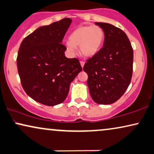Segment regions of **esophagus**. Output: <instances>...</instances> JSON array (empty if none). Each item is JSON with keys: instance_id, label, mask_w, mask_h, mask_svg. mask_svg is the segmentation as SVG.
Segmentation results:
<instances>
[{"instance_id": "esophagus-1", "label": "esophagus", "mask_w": 154, "mask_h": 154, "mask_svg": "<svg viewBox=\"0 0 154 154\" xmlns=\"http://www.w3.org/2000/svg\"><path fill=\"white\" fill-rule=\"evenodd\" d=\"M80 63H81V66H82V67H83V66H84V64H85V61H80Z\"/></svg>"}]
</instances>
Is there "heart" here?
Masks as SVG:
<instances>
[{
	"label": "heart",
	"mask_w": 154,
	"mask_h": 154,
	"mask_svg": "<svg viewBox=\"0 0 154 154\" xmlns=\"http://www.w3.org/2000/svg\"><path fill=\"white\" fill-rule=\"evenodd\" d=\"M104 39L105 32L99 26H81L70 35L66 47L70 53L75 54L76 46H79L82 54L92 57L100 49Z\"/></svg>",
	"instance_id": "b5f03b06"
}]
</instances>
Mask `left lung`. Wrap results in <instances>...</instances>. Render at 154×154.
I'll use <instances>...</instances> for the list:
<instances>
[{"label":"left lung","instance_id":"1","mask_svg":"<svg viewBox=\"0 0 154 154\" xmlns=\"http://www.w3.org/2000/svg\"><path fill=\"white\" fill-rule=\"evenodd\" d=\"M105 32L103 47L86 61L83 70L93 101L115 103L129 87L133 71V49L125 32L111 24L96 23Z\"/></svg>","mask_w":154,"mask_h":154}]
</instances>
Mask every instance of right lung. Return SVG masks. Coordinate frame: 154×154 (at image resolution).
Returning <instances> with one entry per match:
<instances>
[{
    "instance_id": "right-lung-1",
    "label": "right lung",
    "mask_w": 154,
    "mask_h": 154,
    "mask_svg": "<svg viewBox=\"0 0 154 154\" xmlns=\"http://www.w3.org/2000/svg\"><path fill=\"white\" fill-rule=\"evenodd\" d=\"M71 23L63 18L39 27L20 46L17 66L25 93L38 103L54 106L63 103L70 83L82 71L79 60L68 59L62 40Z\"/></svg>"
}]
</instances>
